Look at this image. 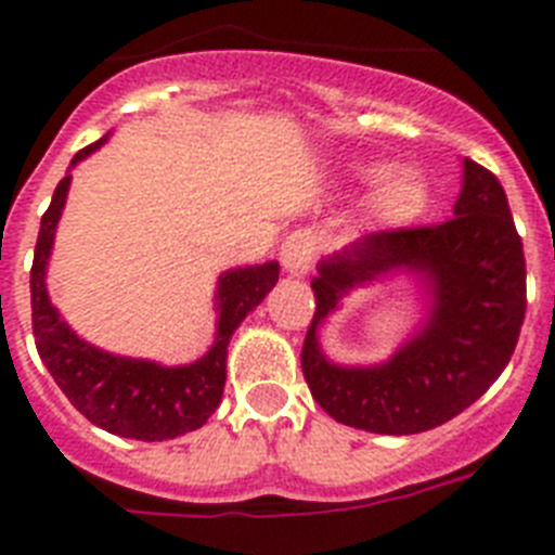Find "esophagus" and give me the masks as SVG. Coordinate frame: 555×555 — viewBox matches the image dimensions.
Wrapping results in <instances>:
<instances>
[{
    "instance_id": "1",
    "label": "esophagus",
    "mask_w": 555,
    "mask_h": 555,
    "mask_svg": "<svg viewBox=\"0 0 555 555\" xmlns=\"http://www.w3.org/2000/svg\"><path fill=\"white\" fill-rule=\"evenodd\" d=\"M313 256H317V238L308 231H294L281 244V263L292 274H308Z\"/></svg>"
}]
</instances>
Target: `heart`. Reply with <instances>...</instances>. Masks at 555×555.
Wrapping results in <instances>:
<instances>
[{
  "label": "heart",
  "mask_w": 555,
  "mask_h": 555,
  "mask_svg": "<svg viewBox=\"0 0 555 555\" xmlns=\"http://www.w3.org/2000/svg\"><path fill=\"white\" fill-rule=\"evenodd\" d=\"M358 176L363 181H383L374 197V211L390 225L415 220L429 203V181L415 170H399L390 176V165H363L358 167Z\"/></svg>",
  "instance_id": "obj_1"
}]
</instances>
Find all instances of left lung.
<instances>
[{"instance_id":"left-lung-1","label":"left lung","mask_w":555,"mask_h":555,"mask_svg":"<svg viewBox=\"0 0 555 555\" xmlns=\"http://www.w3.org/2000/svg\"><path fill=\"white\" fill-rule=\"evenodd\" d=\"M454 217L369 233L319 263L317 313L302 374L324 413L377 435H418L474 404L509 363L526 317V256L501 181L465 159ZM393 268L418 271L433 297L425 327L383 366L344 370L318 349L315 327L354 285Z\"/></svg>"}]
</instances>
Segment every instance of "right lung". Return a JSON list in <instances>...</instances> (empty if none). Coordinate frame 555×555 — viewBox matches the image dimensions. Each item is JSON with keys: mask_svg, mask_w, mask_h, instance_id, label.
<instances>
[{"mask_svg": "<svg viewBox=\"0 0 555 555\" xmlns=\"http://www.w3.org/2000/svg\"><path fill=\"white\" fill-rule=\"evenodd\" d=\"M106 142L81 149L70 159V167L99 151ZM70 176H65L54 190L52 203L40 220L35 261L29 272V292H33V335L40 360L60 385L70 404L79 410L90 424L131 440H172L192 429H201L208 415L220 406L225 390V360L233 330L242 319L261 305V299L278 283V261L258 263V267H238L220 274L217 283V338L201 360L190 365L151 363V360L120 358L93 344L81 340L68 324L60 319L57 308L46 292V263L54 244V228L63 215L68 197Z\"/></svg>", "mask_w": 555, "mask_h": 555, "instance_id": "right-lung-1", "label": "right lung"}]
</instances>
